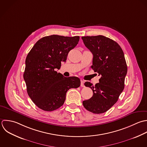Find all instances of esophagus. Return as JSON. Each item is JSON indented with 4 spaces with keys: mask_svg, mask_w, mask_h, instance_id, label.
Segmentation results:
<instances>
[{
    "mask_svg": "<svg viewBox=\"0 0 147 147\" xmlns=\"http://www.w3.org/2000/svg\"><path fill=\"white\" fill-rule=\"evenodd\" d=\"M81 87H84V81L83 80H81Z\"/></svg>",
    "mask_w": 147,
    "mask_h": 147,
    "instance_id": "1",
    "label": "esophagus"
}]
</instances>
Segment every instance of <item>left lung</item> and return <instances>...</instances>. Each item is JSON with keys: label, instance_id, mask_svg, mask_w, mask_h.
<instances>
[{"label": "left lung", "instance_id": "obj_1", "mask_svg": "<svg viewBox=\"0 0 147 147\" xmlns=\"http://www.w3.org/2000/svg\"><path fill=\"white\" fill-rule=\"evenodd\" d=\"M82 39L93 55L92 69L101 76L95 86L89 82L85 83L93 94L82 104L89 112L103 113L117 101L124 89L127 73L124 54L116 42L103 35L82 36Z\"/></svg>", "mask_w": 147, "mask_h": 147}]
</instances>
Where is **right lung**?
Wrapping results in <instances>:
<instances>
[{"instance_id": "add662e5", "label": "right lung", "mask_w": 147, "mask_h": 147, "mask_svg": "<svg viewBox=\"0 0 147 147\" xmlns=\"http://www.w3.org/2000/svg\"><path fill=\"white\" fill-rule=\"evenodd\" d=\"M79 40V36H45L27 54L23 78L28 95L39 108L48 112L58 109L63 105L68 90L80 86L79 78L65 77L56 71Z\"/></svg>"}]
</instances>
